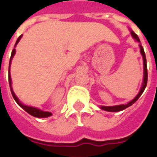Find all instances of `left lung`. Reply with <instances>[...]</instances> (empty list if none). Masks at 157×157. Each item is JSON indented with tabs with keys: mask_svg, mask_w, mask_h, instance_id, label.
<instances>
[{
	"mask_svg": "<svg viewBox=\"0 0 157 157\" xmlns=\"http://www.w3.org/2000/svg\"><path fill=\"white\" fill-rule=\"evenodd\" d=\"M131 34L132 36V38L136 40V41L139 42V38H138V36L136 34V33L133 32V31H131ZM140 46V52L142 53V58H143V68H144V76H143V82H142V86L141 87V90H140L139 93L137 94V95L136 97L133 99V100L128 102L126 105H115V106H101L100 109H103V110L105 111H109V112H118V111H121L124 110L125 109H127L129 106H131L132 104H134L136 101H137L139 97L142 95V94L144 91V90H145L146 86H147V59H146V55H145V52H144V49H143V48L141 44H139Z\"/></svg>",
	"mask_w": 157,
	"mask_h": 157,
	"instance_id": "obj_1",
	"label": "left lung"
}]
</instances>
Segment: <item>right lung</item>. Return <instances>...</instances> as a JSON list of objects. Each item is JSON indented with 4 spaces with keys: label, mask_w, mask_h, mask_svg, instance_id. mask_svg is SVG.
I'll list each match as a JSON object with an SVG mask.
<instances>
[{
    "label": "right lung",
    "mask_w": 157,
    "mask_h": 157,
    "mask_svg": "<svg viewBox=\"0 0 157 157\" xmlns=\"http://www.w3.org/2000/svg\"><path fill=\"white\" fill-rule=\"evenodd\" d=\"M21 37H22V35L20 36V37L18 38L17 41H16V43H15V46H16V44L19 43L20 39H21ZM15 53V48H14V49L12 50L11 56H10V59L9 67L10 66V63H11V60H12V58H13V57H14ZM8 76H9V84H10V91H11L12 96H13V98H14V100L16 101V103H17L18 105H20V107L22 108L23 109H25V110L27 113H29L30 115L33 116V117H36V118H48V117H49V116L52 115V113H51V112L42 111V110H40V109H37V108L31 107V106H28V105H23L22 103L20 102V100H19V99L16 97V95H15V93H14V91H13V90H12L11 78H10V67H9V75H8Z\"/></svg>",
    "instance_id": "obj_1"
}]
</instances>
